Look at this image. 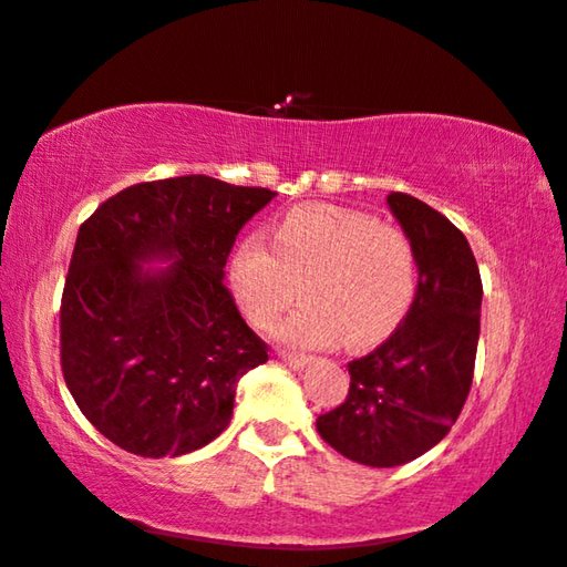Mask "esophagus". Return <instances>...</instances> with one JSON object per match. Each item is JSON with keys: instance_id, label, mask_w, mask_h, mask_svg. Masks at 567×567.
I'll return each instance as SVG.
<instances>
[{"instance_id": "34e87169", "label": "esophagus", "mask_w": 567, "mask_h": 567, "mask_svg": "<svg viewBox=\"0 0 567 567\" xmlns=\"http://www.w3.org/2000/svg\"><path fill=\"white\" fill-rule=\"evenodd\" d=\"M280 358L290 368H305L310 363V358L305 353H290V350H280Z\"/></svg>"}]
</instances>
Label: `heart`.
<instances>
[{"mask_svg":"<svg viewBox=\"0 0 567 567\" xmlns=\"http://www.w3.org/2000/svg\"><path fill=\"white\" fill-rule=\"evenodd\" d=\"M229 282L251 326L269 328L298 300L280 336L292 346L322 348L346 336L371 346L406 318L419 287V262L406 231L371 214L308 204L287 212L272 231L241 239Z\"/></svg>","mask_w":567,"mask_h":567,"instance_id":"heart-1","label":"heart"}]
</instances>
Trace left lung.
Here are the masks:
<instances>
[{
  "mask_svg": "<svg viewBox=\"0 0 567 567\" xmlns=\"http://www.w3.org/2000/svg\"><path fill=\"white\" fill-rule=\"evenodd\" d=\"M389 206L416 249V298L379 348L348 363V396L316 424L322 442L368 466L406 464L442 442L470 396L480 340L482 277L470 241L409 194L391 192Z\"/></svg>",
  "mask_w": 567,
  "mask_h": 567,
  "instance_id": "obj_1",
  "label": "left lung"
}]
</instances>
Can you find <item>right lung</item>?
I'll return each instance as SVG.
<instances>
[{"label": "right lung", "mask_w": 567, "mask_h": 567, "mask_svg": "<svg viewBox=\"0 0 567 567\" xmlns=\"http://www.w3.org/2000/svg\"><path fill=\"white\" fill-rule=\"evenodd\" d=\"M212 176L143 182L80 224L60 302V365L78 409L138 456L194 452L229 426L241 375L267 343L241 320L224 265L272 202ZM176 258L143 270L146 258Z\"/></svg>", "instance_id": "1"}]
</instances>
